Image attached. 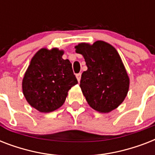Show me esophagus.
Listing matches in <instances>:
<instances>
[{
	"label": "esophagus",
	"mask_w": 155,
	"mask_h": 155,
	"mask_svg": "<svg viewBox=\"0 0 155 155\" xmlns=\"http://www.w3.org/2000/svg\"><path fill=\"white\" fill-rule=\"evenodd\" d=\"M76 78H77L78 81L80 82V79H81V73H78V74H76Z\"/></svg>",
	"instance_id": "esophagus-1"
}]
</instances>
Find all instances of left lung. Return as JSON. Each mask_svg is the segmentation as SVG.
Segmentation results:
<instances>
[{
  "label": "left lung",
  "mask_w": 155,
  "mask_h": 155,
  "mask_svg": "<svg viewBox=\"0 0 155 155\" xmlns=\"http://www.w3.org/2000/svg\"><path fill=\"white\" fill-rule=\"evenodd\" d=\"M75 48L87 67L80 84L87 104L102 113L117 108L127 96L130 78L117 50L104 41L82 42Z\"/></svg>",
  "instance_id": "1"
}]
</instances>
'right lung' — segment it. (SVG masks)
Here are the masks:
<instances>
[{
  "label": "right lung",
  "instance_id": "add662e5",
  "mask_svg": "<svg viewBox=\"0 0 155 155\" xmlns=\"http://www.w3.org/2000/svg\"><path fill=\"white\" fill-rule=\"evenodd\" d=\"M58 48L40 49L30 61L22 80L24 97L33 108L50 113L63 105L68 92L78 81L71 63Z\"/></svg>",
  "mask_w": 155,
  "mask_h": 155
}]
</instances>
